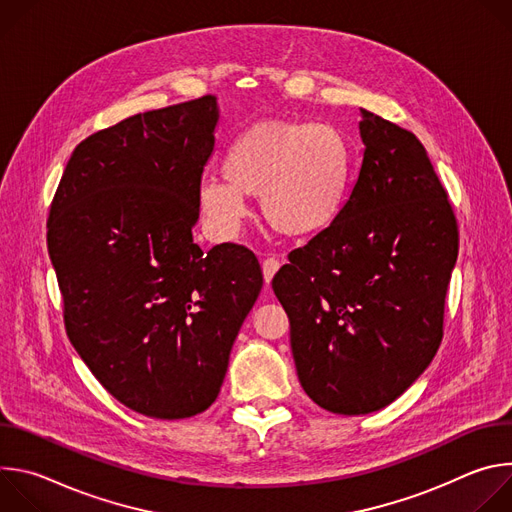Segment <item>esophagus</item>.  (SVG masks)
I'll list each match as a JSON object with an SVG mask.
<instances>
[{
  "instance_id": "34e87169",
  "label": "esophagus",
  "mask_w": 512,
  "mask_h": 512,
  "mask_svg": "<svg viewBox=\"0 0 512 512\" xmlns=\"http://www.w3.org/2000/svg\"><path fill=\"white\" fill-rule=\"evenodd\" d=\"M281 267V261L277 257H265L263 263H261V269H263V277H265V283H269L273 279V275L277 273V269Z\"/></svg>"
}]
</instances>
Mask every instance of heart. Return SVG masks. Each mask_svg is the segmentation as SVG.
<instances>
[{
  "mask_svg": "<svg viewBox=\"0 0 512 512\" xmlns=\"http://www.w3.org/2000/svg\"><path fill=\"white\" fill-rule=\"evenodd\" d=\"M352 152L344 133L326 123L265 119L229 145L223 176L200 188L204 212L233 229L247 216L245 196H259L267 223L289 237H312L340 216Z\"/></svg>",
  "mask_w": 512,
  "mask_h": 512,
  "instance_id": "heart-1",
  "label": "heart"
}]
</instances>
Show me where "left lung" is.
Returning <instances> with one entry per match:
<instances>
[{"instance_id": "1", "label": "left lung", "mask_w": 512, "mask_h": 512, "mask_svg": "<svg viewBox=\"0 0 512 512\" xmlns=\"http://www.w3.org/2000/svg\"><path fill=\"white\" fill-rule=\"evenodd\" d=\"M360 113L364 156L350 198L271 281L304 391L340 415L387 407L429 367L460 245L421 141Z\"/></svg>"}]
</instances>
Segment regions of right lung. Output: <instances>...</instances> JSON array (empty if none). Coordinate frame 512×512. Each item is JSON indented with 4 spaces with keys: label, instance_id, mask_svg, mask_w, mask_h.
<instances>
[{
    "label": "right lung",
    "instance_id": "obj_1",
    "mask_svg": "<svg viewBox=\"0 0 512 512\" xmlns=\"http://www.w3.org/2000/svg\"><path fill=\"white\" fill-rule=\"evenodd\" d=\"M216 97L139 113L83 139L48 214L68 340L125 407L208 409L263 273L255 253L192 241Z\"/></svg>",
    "mask_w": 512,
    "mask_h": 512
}]
</instances>
